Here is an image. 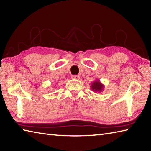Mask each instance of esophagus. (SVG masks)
Listing matches in <instances>:
<instances>
[{"instance_id":"esophagus-1","label":"esophagus","mask_w":151,"mask_h":151,"mask_svg":"<svg viewBox=\"0 0 151 151\" xmlns=\"http://www.w3.org/2000/svg\"><path fill=\"white\" fill-rule=\"evenodd\" d=\"M72 78L75 79V80H77V81H78V80L81 79V77H80V76H78V75H73Z\"/></svg>"}]
</instances>
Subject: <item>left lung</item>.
I'll list each match as a JSON object with an SVG mask.
<instances>
[{"label": "left lung", "instance_id": "1", "mask_svg": "<svg viewBox=\"0 0 151 151\" xmlns=\"http://www.w3.org/2000/svg\"><path fill=\"white\" fill-rule=\"evenodd\" d=\"M105 86L103 85L101 82H100L99 80H96L94 81L91 84L90 88L91 90H92L94 92H102L104 89Z\"/></svg>", "mask_w": 151, "mask_h": 151}]
</instances>
